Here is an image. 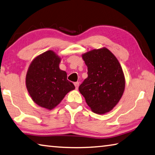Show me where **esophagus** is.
Here are the masks:
<instances>
[{
    "instance_id": "34e87169",
    "label": "esophagus",
    "mask_w": 155,
    "mask_h": 155,
    "mask_svg": "<svg viewBox=\"0 0 155 155\" xmlns=\"http://www.w3.org/2000/svg\"><path fill=\"white\" fill-rule=\"evenodd\" d=\"M74 84V86H75L76 89H77L78 88V86H79V83H78V82H75Z\"/></svg>"
}]
</instances>
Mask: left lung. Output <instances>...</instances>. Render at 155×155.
Returning a JSON list of instances; mask_svg holds the SVG:
<instances>
[{
    "label": "left lung",
    "instance_id": "8db88e82",
    "mask_svg": "<svg viewBox=\"0 0 155 155\" xmlns=\"http://www.w3.org/2000/svg\"><path fill=\"white\" fill-rule=\"evenodd\" d=\"M88 77L78 87L92 111L104 114L119 102L125 89V77L116 57L106 48L83 55Z\"/></svg>",
    "mask_w": 155,
    "mask_h": 155
}]
</instances>
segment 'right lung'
Listing matches in <instances>:
<instances>
[{"label":"right lung","mask_w":155,"mask_h":155,"mask_svg":"<svg viewBox=\"0 0 155 155\" xmlns=\"http://www.w3.org/2000/svg\"><path fill=\"white\" fill-rule=\"evenodd\" d=\"M60 58L47 51L31 63L26 83L30 95L36 104L51 110L58 105L69 91L75 89L67 80V74L59 68Z\"/></svg>","instance_id":"add662e5"}]
</instances>
